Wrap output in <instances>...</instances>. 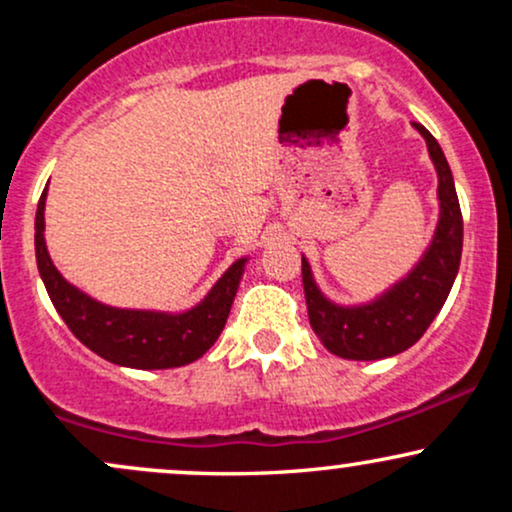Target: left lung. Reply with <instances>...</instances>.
<instances>
[{
	"instance_id": "8db88e82",
	"label": "left lung",
	"mask_w": 512,
	"mask_h": 512,
	"mask_svg": "<svg viewBox=\"0 0 512 512\" xmlns=\"http://www.w3.org/2000/svg\"><path fill=\"white\" fill-rule=\"evenodd\" d=\"M426 139L438 170L440 219L436 236L419 264L383 296L366 305H337L317 289L310 264L303 257V291L310 327L327 351L349 361H378L407 351L424 337L452 289L462 257V211L443 149L431 132L414 122Z\"/></svg>"
}]
</instances>
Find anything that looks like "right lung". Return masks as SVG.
<instances>
[{"label": "right lung", "instance_id": "right-lung-1", "mask_svg": "<svg viewBox=\"0 0 512 512\" xmlns=\"http://www.w3.org/2000/svg\"><path fill=\"white\" fill-rule=\"evenodd\" d=\"M45 197L43 190L35 211V260L38 272L57 313L81 344L93 354L117 366L139 370L178 368L197 361L214 346L231 313L238 293L243 260L233 262L214 284L202 303L185 313H156V310L113 308L93 301L84 291L69 284L52 264L45 248Z\"/></svg>", "mask_w": 512, "mask_h": 512}]
</instances>
